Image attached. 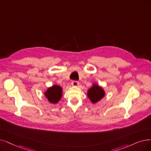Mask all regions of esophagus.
<instances>
[{
    "instance_id": "obj_1",
    "label": "esophagus",
    "mask_w": 151,
    "mask_h": 151,
    "mask_svg": "<svg viewBox=\"0 0 151 151\" xmlns=\"http://www.w3.org/2000/svg\"><path fill=\"white\" fill-rule=\"evenodd\" d=\"M71 84L74 86H77L78 84H79V81H71Z\"/></svg>"
}]
</instances>
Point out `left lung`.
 I'll return each instance as SVG.
<instances>
[{"mask_svg":"<svg viewBox=\"0 0 151 151\" xmlns=\"http://www.w3.org/2000/svg\"><path fill=\"white\" fill-rule=\"evenodd\" d=\"M105 93L102 88L97 84H94L93 86L88 90V96L93 103L99 101L104 96Z\"/></svg>","mask_w":151,"mask_h":151,"instance_id":"obj_1","label":"left lung"}]
</instances>
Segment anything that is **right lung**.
<instances>
[{
    "label": "right lung",
    "instance_id": "right-lung-1",
    "mask_svg": "<svg viewBox=\"0 0 151 151\" xmlns=\"http://www.w3.org/2000/svg\"><path fill=\"white\" fill-rule=\"evenodd\" d=\"M62 89L60 86L54 85L51 88H49L45 92V96L48 99L50 103L56 104L61 99L62 96Z\"/></svg>",
    "mask_w": 151,
    "mask_h": 151
}]
</instances>
